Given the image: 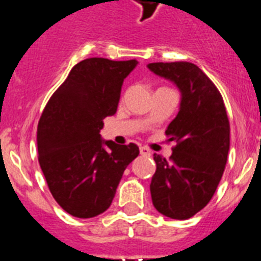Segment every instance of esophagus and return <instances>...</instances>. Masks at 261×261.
<instances>
[{
	"mask_svg": "<svg viewBox=\"0 0 261 261\" xmlns=\"http://www.w3.org/2000/svg\"><path fill=\"white\" fill-rule=\"evenodd\" d=\"M140 155L142 156H151V151L146 147H140Z\"/></svg>",
	"mask_w": 261,
	"mask_h": 261,
	"instance_id": "esophagus-1",
	"label": "esophagus"
}]
</instances>
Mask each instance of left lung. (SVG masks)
Instances as JSON below:
<instances>
[{"mask_svg":"<svg viewBox=\"0 0 261 261\" xmlns=\"http://www.w3.org/2000/svg\"><path fill=\"white\" fill-rule=\"evenodd\" d=\"M181 93L180 110L165 130L174 140L169 160L153 153L156 172L151 180L155 209L172 219H188L202 210L225 171L230 149V123L221 93L196 64L149 63Z\"/></svg>","mask_w":261,"mask_h":261,"instance_id":"8db88e82","label":"left lung"}]
</instances>
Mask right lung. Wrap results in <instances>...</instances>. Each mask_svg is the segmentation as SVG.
Here are the masks:
<instances>
[{"label":"right lung","instance_id":"obj_1","mask_svg":"<svg viewBox=\"0 0 261 261\" xmlns=\"http://www.w3.org/2000/svg\"><path fill=\"white\" fill-rule=\"evenodd\" d=\"M137 60L85 59L72 68L38 123L39 164L49 192L68 214L93 218L109 209L137 144L103 140V119L117 112L123 80Z\"/></svg>","mask_w":261,"mask_h":261}]
</instances>
